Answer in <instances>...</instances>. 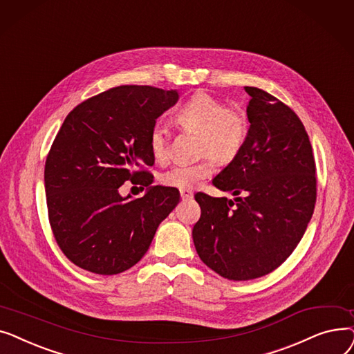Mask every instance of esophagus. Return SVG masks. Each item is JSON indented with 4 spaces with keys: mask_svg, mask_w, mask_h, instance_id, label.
Instances as JSON below:
<instances>
[{
    "mask_svg": "<svg viewBox=\"0 0 354 354\" xmlns=\"http://www.w3.org/2000/svg\"><path fill=\"white\" fill-rule=\"evenodd\" d=\"M180 196H181L183 200H189V198L193 197V192L189 190V189H181L180 190Z\"/></svg>",
    "mask_w": 354,
    "mask_h": 354,
    "instance_id": "esophagus-1",
    "label": "esophagus"
}]
</instances>
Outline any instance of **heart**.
<instances>
[{
  "instance_id": "obj_1",
  "label": "heart",
  "mask_w": 354,
  "mask_h": 354,
  "mask_svg": "<svg viewBox=\"0 0 354 354\" xmlns=\"http://www.w3.org/2000/svg\"><path fill=\"white\" fill-rule=\"evenodd\" d=\"M177 124L197 133L198 160L177 162L161 174V183L177 189H193L216 171V158L232 162L246 144L248 116L243 111L227 106L222 99L207 92H196L176 111ZM153 157L164 162L170 156V131L156 124L149 131Z\"/></svg>"
}]
</instances>
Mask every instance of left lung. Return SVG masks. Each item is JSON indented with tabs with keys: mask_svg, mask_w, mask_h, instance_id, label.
Returning a JSON list of instances; mask_svg holds the SVG:
<instances>
[{
	"mask_svg": "<svg viewBox=\"0 0 354 354\" xmlns=\"http://www.w3.org/2000/svg\"><path fill=\"white\" fill-rule=\"evenodd\" d=\"M250 96L242 153L213 184L234 200L198 192L193 227L200 259L221 277L248 281L282 265L299 243L317 198L315 160L298 115L259 88Z\"/></svg>",
	"mask_w": 354,
	"mask_h": 354,
	"instance_id": "left-lung-1",
	"label": "left lung"
}]
</instances>
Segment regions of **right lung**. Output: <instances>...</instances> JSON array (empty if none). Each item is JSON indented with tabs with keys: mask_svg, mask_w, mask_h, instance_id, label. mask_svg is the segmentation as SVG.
I'll use <instances>...</instances> for the list:
<instances>
[{
	"mask_svg": "<svg viewBox=\"0 0 354 354\" xmlns=\"http://www.w3.org/2000/svg\"><path fill=\"white\" fill-rule=\"evenodd\" d=\"M178 99L176 91L124 85L83 100L66 116L44 165L48 223L66 258L115 275L136 265L178 205L174 187L121 197L128 180L148 187L154 164L149 131ZM142 187V189H144Z\"/></svg>",
	"mask_w": 354,
	"mask_h": 354,
	"instance_id": "1",
	"label": "right lung"
}]
</instances>
